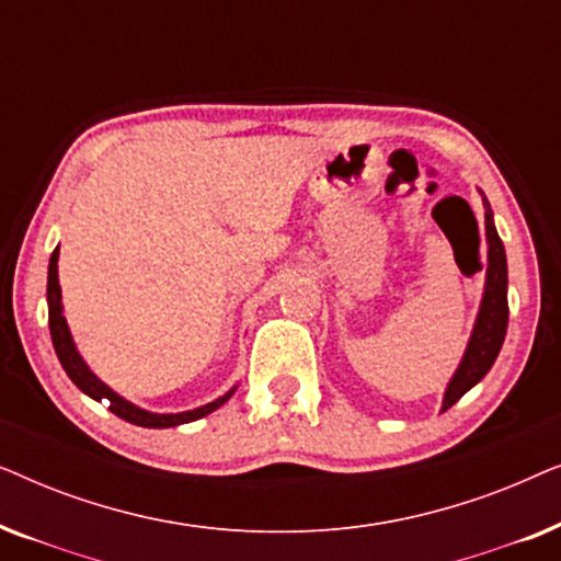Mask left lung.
Masks as SVG:
<instances>
[{
    "label": "left lung",
    "instance_id": "1",
    "mask_svg": "<svg viewBox=\"0 0 561 561\" xmlns=\"http://www.w3.org/2000/svg\"><path fill=\"white\" fill-rule=\"evenodd\" d=\"M482 194V191H480ZM485 240H488V267H485V288H482L480 309L474 317L470 340H467L465 355L459 359L455 375H451L447 388H444L442 411H447L462 398L467 390L478 386L493 367L497 352L503 347L505 329H508V260L505 248L497 237L493 209H490L485 194Z\"/></svg>",
    "mask_w": 561,
    "mask_h": 561
}]
</instances>
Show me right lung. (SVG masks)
I'll return each instance as SVG.
<instances>
[{
	"label": "right lung",
	"mask_w": 561,
	"mask_h": 561,
	"mask_svg": "<svg viewBox=\"0 0 561 561\" xmlns=\"http://www.w3.org/2000/svg\"><path fill=\"white\" fill-rule=\"evenodd\" d=\"M58 248L53 250L50 255V265H48V327H50V340L53 347H56V355L64 365V370L68 378L73 380V386L87 393L94 401H110V411L114 416L129 421L135 426H145V428H171V426H181V424H191V421L209 416L211 411H217L219 405H225L229 398L234 396L237 386H232L227 393H221L214 401L196 405L191 411H179V413H156V411H145L140 405L129 403L127 398H122L119 393L106 386L104 380H99L94 370L87 365V359L81 357L79 347H76L71 329H68V321L64 317V296H60V283H58Z\"/></svg>",
	"instance_id": "add662e5"
}]
</instances>
